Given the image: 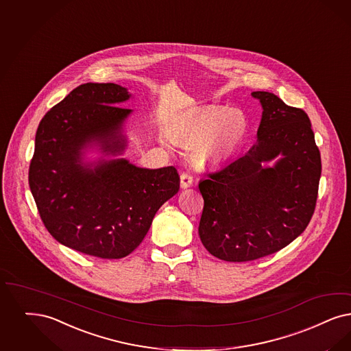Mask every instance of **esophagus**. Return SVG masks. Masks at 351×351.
Segmentation results:
<instances>
[{"mask_svg": "<svg viewBox=\"0 0 351 351\" xmlns=\"http://www.w3.org/2000/svg\"><path fill=\"white\" fill-rule=\"evenodd\" d=\"M192 184H193V176L186 173V172H182V175H180V185H182V188H184V189L189 188Z\"/></svg>", "mask_w": 351, "mask_h": 351, "instance_id": "1", "label": "esophagus"}]
</instances>
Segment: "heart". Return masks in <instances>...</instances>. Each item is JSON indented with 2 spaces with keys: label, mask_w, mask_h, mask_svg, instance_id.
<instances>
[{
  "label": "heart",
  "mask_w": 351,
  "mask_h": 351,
  "mask_svg": "<svg viewBox=\"0 0 351 351\" xmlns=\"http://www.w3.org/2000/svg\"><path fill=\"white\" fill-rule=\"evenodd\" d=\"M248 133V121L238 110L205 108L172 128L171 140L191 149L199 167L219 166L237 154Z\"/></svg>",
  "instance_id": "b5f03b06"
}]
</instances>
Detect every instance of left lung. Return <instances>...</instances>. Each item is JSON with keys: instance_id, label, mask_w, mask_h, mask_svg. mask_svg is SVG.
Masks as SVG:
<instances>
[{"instance_id": "1", "label": "left lung", "mask_w": 351, "mask_h": 351, "mask_svg": "<svg viewBox=\"0 0 351 351\" xmlns=\"http://www.w3.org/2000/svg\"><path fill=\"white\" fill-rule=\"evenodd\" d=\"M263 106L257 142L237 160L198 184L204 210L198 235L225 261H252L298 238L313 215L322 158L307 113L267 91H253ZM280 159L273 168L262 163Z\"/></svg>"}]
</instances>
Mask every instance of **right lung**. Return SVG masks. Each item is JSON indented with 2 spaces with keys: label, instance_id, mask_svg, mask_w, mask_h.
Wrapping results in <instances>:
<instances>
[{
  "label": "right lung",
  "instance_id": "obj_1",
  "mask_svg": "<svg viewBox=\"0 0 351 351\" xmlns=\"http://www.w3.org/2000/svg\"><path fill=\"white\" fill-rule=\"evenodd\" d=\"M130 98L116 84L75 87L43 117L36 130L28 184L43 223L58 243L100 258H123L146 237L155 213L175 196V167H136L124 158L84 163V150H125L123 124Z\"/></svg>",
  "mask_w": 351,
  "mask_h": 351
}]
</instances>
